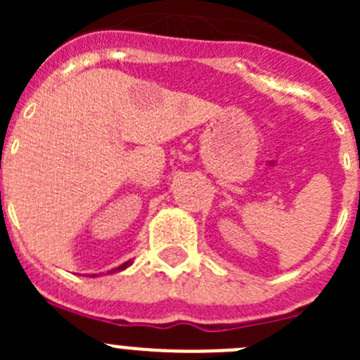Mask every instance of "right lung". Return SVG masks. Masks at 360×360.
Instances as JSON below:
<instances>
[{"label":"right lung","mask_w":360,"mask_h":360,"mask_svg":"<svg viewBox=\"0 0 360 360\" xmlns=\"http://www.w3.org/2000/svg\"><path fill=\"white\" fill-rule=\"evenodd\" d=\"M131 265V262H126V263H122V265L120 266H117V269H113V270H110V272H108V274H115V272H120V270H124V269H128V266Z\"/></svg>","instance_id":"1"}]
</instances>
